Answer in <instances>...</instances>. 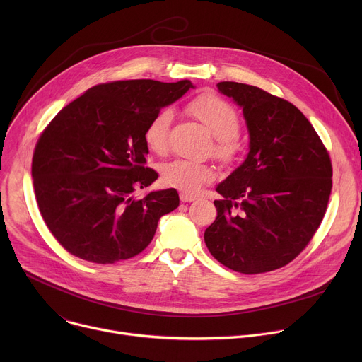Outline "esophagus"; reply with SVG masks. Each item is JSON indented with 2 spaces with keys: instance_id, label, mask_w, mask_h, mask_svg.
<instances>
[{
  "instance_id": "esophagus-1",
  "label": "esophagus",
  "mask_w": 362,
  "mask_h": 362,
  "mask_svg": "<svg viewBox=\"0 0 362 362\" xmlns=\"http://www.w3.org/2000/svg\"><path fill=\"white\" fill-rule=\"evenodd\" d=\"M179 197H180L182 202H193V200H196V196L192 194V193H187V192H182L179 194Z\"/></svg>"
}]
</instances>
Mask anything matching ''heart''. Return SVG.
Listing matches in <instances>:
<instances>
[{
    "mask_svg": "<svg viewBox=\"0 0 362 362\" xmlns=\"http://www.w3.org/2000/svg\"><path fill=\"white\" fill-rule=\"evenodd\" d=\"M189 112L216 137V156L225 160L232 159L236 153V134L239 133L240 122L236 110L229 103L212 94L200 95L190 103ZM172 119V110L163 109L148 122L144 130V140L151 151L158 154L166 151ZM214 177L215 169L212 166L187 159H175L162 168L163 183L183 192H196Z\"/></svg>",
    "mask_w": 362,
    "mask_h": 362,
    "instance_id": "b5f03b06",
    "label": "heart"
}]
</instances>
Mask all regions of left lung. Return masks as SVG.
Listing matches in <instances>:
<instances>
[{
  "mask_svg": "<svg viewBox=\"0 0 362 362\" xmlns=\"http://www.w3.org/2000/svg\"><path fill=\"white\" fill-rule=\"evenodd\" d=\"M243 112L246 159L222 183L218 216L204 230L209 252L232 271L253 275L289 264L313 239L332 189L329 154L292 105L259 87L221 81Z\"/></svg>",
  "mask_w": 362,
  "mask_h": 362,
  "instance_id": "8db88e82",
  "label": "left lung"
}]
</instances>
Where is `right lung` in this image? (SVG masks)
I'll return each instance as SVG.
<instances>
[{"label": "right lung", "mask_w": 362, "mask_h": 362, "mask_svg": "<svg viewBox=\"0 0 362 362\" xmlns=\"http://www.w3.org/2000/svg\"><path fill=\"white\" fill-rule=\"evenodd\" d=\"M194 86L124 80L98 84L66 106L37 141L31 175L41 216L71 255L115 264L140 253L159 219L179 206L176 189L148 187L144 130L163 107Z\"/></svg>", "instance_id": "1"}]
</instances>
